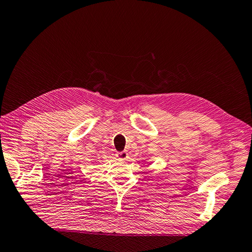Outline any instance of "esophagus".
Listing matches in <instances>:
<instances>
[{
    "instance_id": "obj_1",
    "label": "esophagus",
    "mask_w": 252,
    "mask_h": 252,
    "mask_svg": "<svg viewBox=\"0 0 252 252\" xmlns=\"http://www.w3.org/2000/svg\"><path fill=\"white\" fill-rule=\"evenodd\" d=\"M117 157L119 159L124 161V159H126L128 158V154H127V151H120V152H117Z\"/></svg>"
}]
</instances>
